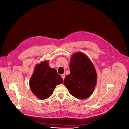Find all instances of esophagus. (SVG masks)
<instances>
[{"label":"esophagus","instance_id":"34e87169","mask_svg":"<svg viewBox=\"0 0 129 129\" xmlns=\"http://www.w3.org/2000/svg\"><path fill=\"white\" fill-rule=\"evenodd\" d=\"M61 78H63V80H64V79H65V75L64 74H61Z\"/></svg>","mask_w":129,"mask_h":129}]
</instances>
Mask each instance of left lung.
<instances>
[{
	"instance_id": "left-lung-1",
	"label": "left lung",
	"mask_w": 129,
	"mask_h": 129,
	"mask_svg": "<svg viewBox=\"0 0 129 129\" xmlns=\"http://www.w3.org/2000/svg\"><path fill=\"white\" fill-rule=\"evenodd\" d=\"M70 70V74L64 81L70 94L80 100L89 98L97 82V73L92 61L85 53L77 52L71 58Z\"/></svg>"
}]
</instances>
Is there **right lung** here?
Instances as JSON below:
<instances>
[{"label":"right lung","mask_w":129,"mask_h":129,"mask_svg":"<svg viewBox=\"0 0 129 129\" xmlns=\"http://www.w3.org/2000/svg\"><path fill=\"white\" fill-rule=\"evenodd\" d=\"M48 60L37 64L30 79V88L33 94L40 100H45L53 94L57 85L63 80L56 70L50 67Z\"/></svg>","instance_id":"right-lung-1"}]
</instances>
